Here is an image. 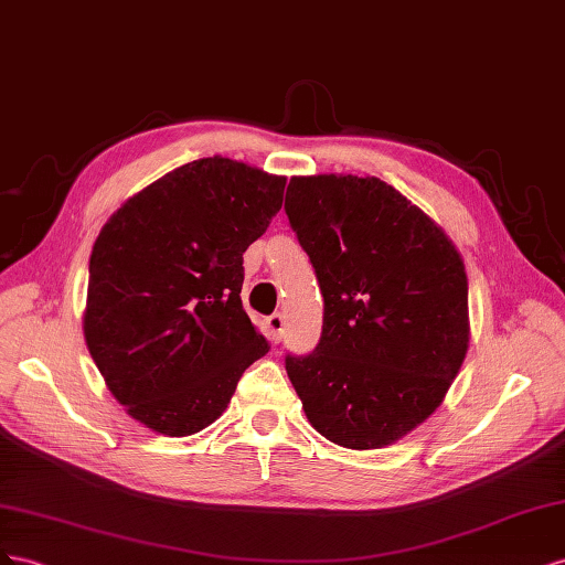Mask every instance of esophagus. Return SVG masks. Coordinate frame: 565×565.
<instances>
[{"mask_svg": "<svg viewBox=\"0 0 565 565\" xmlns=\"http://www.w3.org/2000/svg\"><path fill=\"white\" fill-rule=\"evenodd\" d=\"M284 327H286V321H284V315H279V312L271 315V317L267 319V335H269L271 343H279V341H281Z\"/></svg>", "mask_w": 565, "mask_h": 565, "instance_id": "1", "label": "esophagus"}]
</instances>
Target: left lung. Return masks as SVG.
<instances>
[{
    "label": "left lung",
    "instance_id": "obj_1",
    "mask_svg": "<svg viewBox=\"0 0 565 565\" xmlns=\"http://www.w3.org/2000/svg\"><path fill=\"white\" fill-rule=\"evenodd\" d=\"M286 215L324 296L321 341L286 358L327 440L381 449L443 405L469 350V279L438 222L379 177H291Z\"/></svg>",
    "mask_w": 565,
    "mask_h": 565
}]
</instances>
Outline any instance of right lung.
Instances as JSON below:
<instances>
[{
  "label": "right lung",
  "mask_w": 565,
  "mask_h": 565,
  "mask_svg": "<svg viewBox=\"0 0 565 565\" xmlns=\"http://www.w3.org/2000/svg\"><path fill=\"white\" fill-rule=\"evenodd\" d=\"M286 177L199 158L108 217L89 257L85 343L135 422L184 438L227 409L267 352L241 305L244 253L269 227Z\"/></svg>",
  "instance_id": "obj_1"
}]
</instances>
